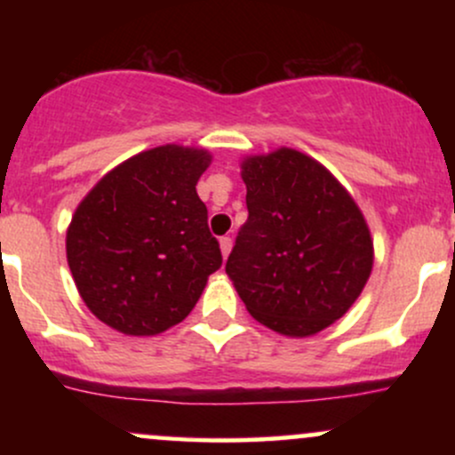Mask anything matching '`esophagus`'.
Segmentation results:
<instances>
[{
    "label": "esophagus",
    "mask_w": 455,
    "mask_h": 455,
    "mask_svg": "<svg viewBox=\"0 0 455 455\" xmlns=\"http://www.w3.org/2000/svg\"><path fill=\"white\" fill-rule=\"evenodd\" d=\"M231 248H233V239H231V237H220V252H222V259H227L228 254H231Z\"/></svg>",
    "instance_id": "esophagus-1"
}]
</instances>
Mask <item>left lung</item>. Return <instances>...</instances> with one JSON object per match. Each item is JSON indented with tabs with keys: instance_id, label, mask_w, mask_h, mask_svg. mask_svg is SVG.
<instances>
[{
	"instance_id": "left-lung-1",
	"label": "left lung",
	"mask_w": 455,
	"mask_h": 455,
	"mask_svg": "<svg viewBox=\"0 0 455 455\" xmlns=\"http://www.w3.org/2000/svg\"><path fill=\"white\" fill-rule=\"evenodd\" d=\"M239 166L248 220L227 275L260 325L315 336L347 315L372 274L368 222L351 192L304 151L278 148Z\"/></svg>"
}]
</instances>
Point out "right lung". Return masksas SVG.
I'll use <instances>...</instances> for the list:
<instances>
[{"label":"right lung","instance_id":"obj_1","mask_svg":"<svg viewBox=\"0 0 455 455\" xmlns=\"http://www.w3.org/2000/svg\"><path fill=\"white\" fill-rule=\"evenodd\" d=\"M212 154L166 143L124 160L78 203L66 233L76 291L104 325L158 336L196 306L222 265L196 184Z\"/></svg>","mask_w":455,"mask_h":455}]
</instances>
